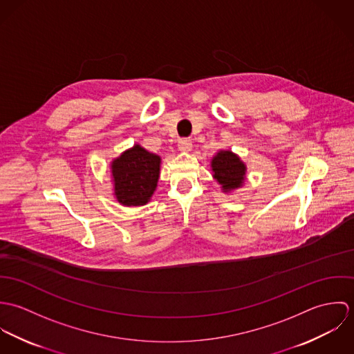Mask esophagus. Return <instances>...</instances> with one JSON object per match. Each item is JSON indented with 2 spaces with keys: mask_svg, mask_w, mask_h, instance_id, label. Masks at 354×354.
<instances>
[{
  "mask_svg": "<svg viewBox=\"0 0 354 354\" xmlns=\"http://www.w3.org/2000/svg\"><path fill=\"white\" fill-rule=\"evenodd\" d=\"M178 150L184 152L191 151L192 150V142L189 139H181L178 142Z\"/></svg>",
  "mask_w": 354,
  "mask_h": 354,
  "instance_id": "obj_1",
  "label": "esophagus"
}]
</instances>
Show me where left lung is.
<instances>
[{
	"label": "left lung",
	"instance_id": "left-lung-1",
	"mask_svg": "<svg viewBox=\"0 0 354 354\" xmlns=\"http://www.w3.org/2000/svg\"><path fill=\"white\" fill-rule=\"evenodd\" d=\"M214 178L221 184L223 192H232L243 187L247 166L234 152L219 151L211 159Z\"/></svg>",
	"mask_w": 354,
	"mask_h": 354
}]
</instances>
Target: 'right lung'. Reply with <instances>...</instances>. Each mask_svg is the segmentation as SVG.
<instances>
[{
    "label": "right lung",
    "mask_w": 354,
    "mask_h": 354,
    "mask_svg": "<svg viewBox=\"0 0 354 354\" xmlns=\"http://www.w3.org/2000/svg\"><path fill=\"white\" fill-rule=\"evenodd\" d=\"M110 166L117 202L128 207L150 202L159 180L160 156L135 145Z\"/></svg>",
    "instance_id": "obj_1"
}]
</instances>
